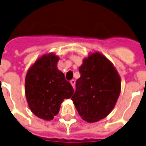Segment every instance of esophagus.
Wrapping results in <instances>:
<instances>
[{
	"label": "esophagus",
	"mask_w": 146,
	"mask_h": 146,
	"mask_svg": "<svg viewBox=\"0 0 146 146\" xmlns=\"http://www.w3.org/2000/svg\"><path fill=\"white\" fill-rule=\"evenodd\" d=\"M70 83H71L72 86L73 87V88H74V85H75V81H74V80H72V81H70Z\"/></svg>",
	"instance_id": "1"
}]
</instances>
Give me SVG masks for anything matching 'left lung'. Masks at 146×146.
<instances>
[{"mask_svg": "<svg viewBox=\"0 0 146 146\" xmlns=\"http://www.w3.org/2000/svg\"><path fill=\"white\" fill-rule=\"evenodd\" d=\"M79 72L72 101L84 121H100L109 115L119 98L120 76L113 64L99 52L84 58Z\"/></svg>", "mask_w": 146, "mask_h": 146, "instance_id": "8db88e82", "label": "left lung"}]
</instances>
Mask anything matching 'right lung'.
Returning <instances> with one entry per match:
<instances>
[{
  "label": "right lung",
  "instance_id": "obj_1",
  "mask_svg": "<svg viewBox=\"0 0 146 146\" xmlns=\"http://www.w3.org/2000/svg\"><path fill=\"white\" fill-rule=\"evenodd\" d=\"M59 57L53 52L37 58L27 71L25 94L28 106L34 115L52 120L59 112L61 104L74 93L71 84L58 69Z\"/></svg>",
  "mask_w": 146,
  "mask_h": 146
}]
</instances>
